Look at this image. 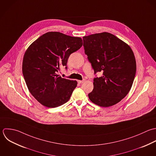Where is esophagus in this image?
I'll return each mask as SVG.
<instances>
[{"instance_id": "34e87169", "label": "esophagus", "mask_w": 156, "mask_h": 156, "mask_svg": "<svg viewBox=\"0 0 156 156\" xmlns=\"http://www.w3.org/2000/svg\"><path fill=\"white\" fill-rule=\"evenodd\" d=\"M85 81V80H78V83L80 84H82Z\"/></svg>"}]
</instances>
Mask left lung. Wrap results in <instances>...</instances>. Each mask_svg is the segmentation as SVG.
Instances as JSON below:
<instances>
[{"label": "left lung", "mask_w": 156, "mask_h": 156, "mask_svg": "<svg viewBox=\"0 0 156 156\" xmlns=\"http://www.w3.org/2000/svg\"><path fill=\"white\" fill-rule=\"evenodd\" d=\"M85 54L94 73L90 100L101 107L112 106L124 98L131 89L136 72L134 54L126 43L114 34L103 32L84 36Z\"/></svg>", "instance_id": "left-lung-1"}]
</instances>
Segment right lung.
Here are the masks:
<instances>
[{"instance_id":"obj_1","label":"right lung","mask_w":156,"mask_h":156,"mask_svg":"<svg viewBox=\"0 0 156 156\" xmlns=\"http://www.w3.org/2000/svg\"><path fill=\"white\" fill-rule=\"evenodd\" d=\"M82 45L81 37L51 31L41 36L27 49L22 73L30 92L41 105L53 108L69 101L77 82L57 73L60 67L67 66L70 54Z\"/></svg>"}]
</instances>
